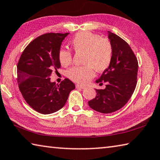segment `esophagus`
Here are the masks:
<instances>
[{
	"mask_svg": "<svg viewBox=\"0 0 160 160\" xmlns=\"http://www.w3.org/2000/svg\"><path fill=\"white\" fill-rule=\"evenodd\" d=\"M76 88H80V89H85L86 87L85 85H76Z\"/></svg>",
	"mask_w": 160,
	"mask_h": 160,
	"instance_id": "esophagus-1",
	"label": "esophagus"
}]
</instances>
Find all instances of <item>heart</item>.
Masks as SVG:
<instances>
[{
	"label": "heart",
	"instance_id": "obj_1",
	"mask_svg": "<svg viewBox=\"0 0 160 160\" xmlns=\"http://www.w3.org/2000/svg\"><path fill=\"white\" fill-rule=\"evenodd\" d=\"M71 45L75 51L85 52L84 66H74L68 71V76L74 82L86 83L94 76L95 69L102 72L109 67L112 58V47L110 42L98 34L90 32L78 33L71 41ZM58 59L63 66H68L72 61L70 51L61 49Z\"/></svg>",
	"mask_w": 160,
	"mask_h": 160
}]
</instances>
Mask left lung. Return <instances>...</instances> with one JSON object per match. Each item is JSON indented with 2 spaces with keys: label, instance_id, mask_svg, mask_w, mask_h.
<instances>
[{
  "label": "left lung",
  "instance_id": "left-lung-1",
  "mask_svg": "<svg viewBox=\"0 0 160 160\" xmlns=\"http://www.w3.org/2000/svg\"><path fill=\"white\" fill-rule=\"evenodd\" d=\"M108 39L112 47V61L96 80L107 85L104 90H96V97L88 102L90 108L103 113L114 112L128 102L136 86L138 70V60L128 43L109 31Z\"/></svg>",
  "mask_w": 160,
  "mask_h": 160
}]
</instances>
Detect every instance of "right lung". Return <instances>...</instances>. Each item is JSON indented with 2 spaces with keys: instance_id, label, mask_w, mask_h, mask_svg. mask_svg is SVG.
I'll return each mask as SVG.
<instances>
[{
  "instance_id": "add662e5",
  "label": "right lung",
  "mask_w": 160,
  "mask_h": 160,
  "mask_svg": "<svg viewBox=\"0 0 160 160\" xmlns=\"http://www.w3.org/2000/svg\"><path fill=\"white\" fill-rule=\"evenodd\" d=\"M69 33H48L29 43L18 63L19 89L26 102L42 114L63 108L74 83L65 79L60 84L51 81L53 70L60 68L58 52Z\"/></svg>"
}]
</instances>
